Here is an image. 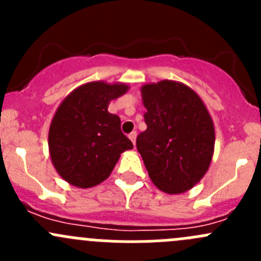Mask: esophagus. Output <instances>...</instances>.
<instances>
[{
	"label": "esophagus",
	"mask_w": 261,
	"mask_h": 261,
	"mask_svg": "<svg viewBox=\"0 0 261 261\" xmlns=\"http://www.w3.org/2000/svg\"><path fill=\"white\" fill-rule=\"evenodd\" d=\"M136 136H138V134H136V131H133V133L128 134V138H130V140L133 141L134 145H135V144H136Z\"/></svg>",
	"instance_id": "1"
}]
</instances>
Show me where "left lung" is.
Listing matches in <instances>:
<instances>
[{
	"instance_id": "obj_1",
	"label": "left lung",
	"mask_w": 261,
	"mask_h": 261,
	"mask_svg": "<svg viewBox=\"0 0 261 261\" xmlns=\"http://www.w3.org/2000/svg\"><path fill=\"white\" fill-rule=\"evenodd\" d=\"M147 128L136 139L152 183L181 193L206 174L215 146V128L206 106L189 87L173 81L141 88Z\"/></svg>"
}]
</instances>
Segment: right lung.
<instances>
[{
  "mask_svg": "<svg viewBox=\"0 0 261 261\" xmlns=\"http://www.w3.org/2000/svg\"><path fill=\"white\" fill-rule=\"evenodd\" d=\"M128 89L125 84L91 82L74 89L55 112L49 150L60 177L81 188L109 178L121 152L134 145L121 131V120L110 114L111 99Z\"/></svg>",
  "mask_w": 261,
  "mask_h": 261,
  "instance_id": "obj_1",
  "label": "right lung"
}]
</instances>
